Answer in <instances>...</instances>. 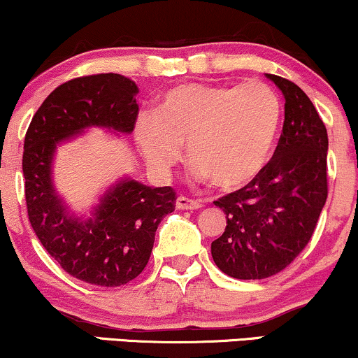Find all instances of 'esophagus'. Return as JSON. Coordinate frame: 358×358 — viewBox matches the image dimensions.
<instances>
[{
	"label": "esophagus",
	"mask_w": 358,
	"mask_h": 358,
	"mask_svg": "<svg viewBox=\"0 0 358 358\" xmlns=\"http://www.w3.org/2000/svg\"><path fill=\"white\" fill-rule=\"evenodd\" d=\"M176 207L179 210H197L200 208V202H197V200H190L187 197H178L176 199Z\"/></svg>",
	"instance_id": "obj_1"
}]
</instances>
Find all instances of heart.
I'll return each mask as SVG.
<instances>
[{
    "label": "heart",
    "mask_w": 358,
    "mask_h": 358,
    "mask_svg": "<svg viewBox=\"0 0 358 358\" xmlns=\"http://www.w3.org/2000/svg\"><path fill=\"white\" fill-rule=\"evenodd\" d=\"M282 114L280 97L262 81L236 87L185 83L164 92L156 117L138 115L135 141L156 174H168L185 146L195 180L238 190L271 163Z\"/></svg>",
    "instance_id": "obj_1"
}]
</instances>
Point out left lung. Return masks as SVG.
I'll return each mask as SVG.
<instances>
[{"mask_svg":"<svg viewBox=\"0 0 358 358\" xmlns=\"http://www.w3.org/2000/svg\"><path fill=\"white\" fill-rule=\"evenodd\" d=\"M285 97L283 134L271 163L246 187L218 199L227 228L212 243L222 272L261 280L283 271L313 236L327 199V131L295 83L266 75Z\"/></svg>","mask_w":358,"mask_h":358,"instance_id":"1","label":"left lung"}]
</instances>
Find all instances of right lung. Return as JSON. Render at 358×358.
I'll return each mask as SVG.
<instances>
[{
  "label": "right lung",
  "mask_w": 358,
  "mask_h": 358,
  "mask_svg": "<svg viewBox=\"0 0 358 358\" xmlns=\"http://www.w3.org/2000/svg\"><path fill=\"white\" fill-rule=\"evenodd\" d=\"M138 86L117 73L83 76L52 91L29 125L22 174L32 229L65 272L86 283L120 287L148 264L155 234L174 210L171 187H150L124 174L85 213L71 210L53 179L58 146L91 129L130 135Z\"/></svg>",
  "instance_id": "add662e5"
}]
</instances>
